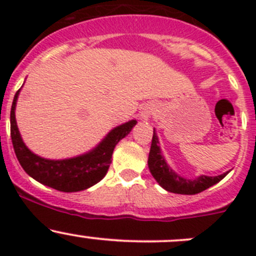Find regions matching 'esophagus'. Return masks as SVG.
Instances as JSON below:
<instances>
[{"label": "esophagus", "instance_id": "1", "mask_svg": "<svg viewBox=\"0 0 256 256\" xmlns=\"http://www.w3.org/2000/svg\"><path fill=\"white\" fill-rule=\"evenodd\" d=\"M152 114V109L151 108H146V109L142 110V112H141V118H144V120H147V118H150V115Z\"/></svg>", "mask_w": 256, "mask_h": 256}]
</instances>
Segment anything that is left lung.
Segmentation results:
<instances>
[{
  "label": "left lung",
  "instance_id": "1",
  "mask_svg": "<svg viewBox=\"0 0 256 256\" xmlns=\"http://www.w3.org/2000/svg\"><path fill=\"white\" fill-rule=\"evenodd\" d=\"M147 164H148L151 174L158 182V184L164 187L166 190H168V192L177 193V194H197V193L203 192L207 188L218 183L228 174L226 172V174L216 177L200 176L196 178V180H186V178L180 177L167 166L164 157L162 156L161 150H160L158 140H157L154 130V136H152L151 148H150Z\"/></svg>",
  "mask_w": 256,
  "mask_h": 256
}]
</instances>
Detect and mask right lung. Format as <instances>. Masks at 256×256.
Returning <instances> with one entry per match:
<instances>
[{
  "mask_svg": "<svg viewBox=\"0 0 256 256\" xmlns=\"http://www.w3.org/2000/svg\"><path fill=\"white\" fill-rule=\"evenodd\" d=\"M18 92L20 90L14 95L11 108V138L14 154L26 174L42 184L62 192H78L86 190L102 180L112 164V156L116 144L128 135L131 128L136 125V120H131L118 126L96 148L82 156L62 161L46 160L30 152L20 138L14 116Z\"/></svg>",
  "mask_w": 256,
  "mask_h": 256,
  "instance_id": "1",
  "label": "right lung"
}]
</instances>
